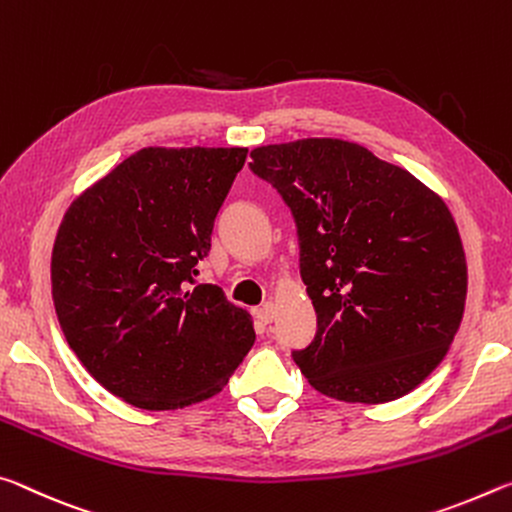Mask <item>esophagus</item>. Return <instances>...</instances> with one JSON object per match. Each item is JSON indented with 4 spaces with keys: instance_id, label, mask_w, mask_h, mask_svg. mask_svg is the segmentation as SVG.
<instances>
[{
    "instance_id": "34e87169",
    "label": "esophagus",
    "mask_w": 512,
    "mask_h": 512,
    "mask_svg": "<svg viewBox=\"0 0 512 512\" xmlns=\"http://www.w3.org/2000/svg\"><path fill=\"white\" fill-rule=\"evenodd\" d=\"M256 315H258V320H261V322L270 324V322L274 320V317H276V308H274L272 301H267V304H263L261 308H258Z\"/></svg>"
}]
</instances>
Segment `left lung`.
I'll list each match as a JSON object with an SVG mask.
<instances>
[{
    "mask_svg": "<svg viewBox=\"0 0 512 512\" xmlns=\"http://www.w3.org/2000/svg\"><path fill=\"white\" fill-rule=\"evenodd\" d=\"M297 224L299 272L317 333L292 351L322 395L383 404L429 376L463 320L467 263L433 190L370 149L338 138L256 147Z\"/></svg>",
    "mask_w": 512,
    "mask_h": 512,
    "instance_id": "1",
    "label": "left lung"
}]
</instances>
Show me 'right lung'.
Instances as JSON below:
<instances>
[{
    "label": "right lung",
    "instance_id": "obj_1",
    "mask_svg": "<svg viewBox=\"0 0 512 512\" xmlns=\"http://www.w3.org/2000/svg\"><path fill=\"white\" fill-rule=\"evenodd\" d=\"M245 147H145L72 201L52 251L67 345L111 395L177 410L220 392L256 333L195 283Z\"/></svg>",
    "mask_w": 512,
    "mask_h": 512
}]
</instances>
